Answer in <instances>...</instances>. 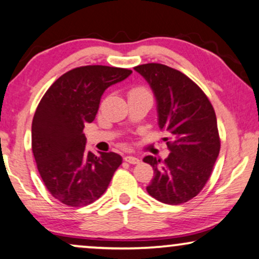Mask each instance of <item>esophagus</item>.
<instances>
[{
  "instance_id": "esophagus-1",
  "label": "esophagus",
  "mask_w": 259,
  "mask_h": 259,
  "mask_svg": "<svg viewBox=\"0 0 259 259\" xmlns=\"http://www.w3.org/2000/svg\"><path fill=\"white\" fill-rule=\"evenodd\" d=\"M124 161L128 163H132V165H136V163H139V160L138 157L136 156H132V155H127V156H124Z\"/></svg>"
}]
</instances>
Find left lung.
<instances>
[{
    "label": "left lung",
    "mask_w": 259,
    "mask_h": 259,
    "mask_svg": "<svg viewBox=\"0 0 259 259\" xmlns=\"http://www.w3.org/2000/svg\"><path fill=\"white\" fill-rule=\"evenodd\" d=\"M135 70L147 80L156 98L160 130L168 133L167 159L148 155L154 177L149 195L168 205L195 197L213 169L221 149L217 117L211 102L194 81L163 64L149 63Z\"/></svg>",
    "instance_id": "8db88e82"
}]
</instances>
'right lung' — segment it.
Segmentation results:
<instances>
[{
	"label": "right lung",
	"instance_id": "right-lung-1",
	"mask_svg": "<svg viewBox=\"0 0 259 259\" xmlns=\"http://www.w3.org/2000/svg\"><path fill=\"white\" fill-rule=\"evenodd\" d=\"M131 74L114 66H80L42 97L32 120V153L46 188L64 205L81 207L98 200L122 163L116 153L86 151L83 128L96 118L106 88Z\"/></svg>",
	"mask_w": 259,
	"mask_h": 259
}]
</instances>
